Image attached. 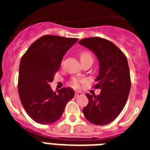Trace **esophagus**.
I'll return each instance as SVG.
<instances>
[{"label": "esophagus", "instance_id": "1", "mask_svg": "<svg viewBox=\"0 0 150 150\" xmlns=\"http://www.w3.org/2000/svg\"><path fill=\"white\" fill-rule=\"evenodd\" d=\"M83 95V93H81V92H75V97H80V96H82Z\"/></svg>", "mask_w": 150, "mask_h": 150}]
</instances>
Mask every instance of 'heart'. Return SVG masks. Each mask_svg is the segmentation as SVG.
<instances>
[{"label": "heart", "instance_id": "heart-1", "mask_svg": "<svg viewBox=\"0 0 150 150\" xmlns=\"http://www.w3.org/2000/svg\"><path fill=\"white\" fill-rule=\"evenodd\" d=\"M87 57H92L91 54L89 53H88V52H83L81 53V55H80V59L83 60V59H85ZM83 82H84L83 79H79L74 78L72 79L71 84L72 87H74L75 88H79V86H80V83Z\"/></svg>", "mask_w": 150, "mask_h": 150}]
</instances>
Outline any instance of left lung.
<instances>
[{
  "label": "left lung",
  "instance_id": "1",
  "mask_svg": "<svg viewBox=\"0 0 150 150\" xmlns=\"http://www.w3.org/2000/svg\"><path fill=\"white\" fill-rule=\"evenodd\" d=\"M79 44L91 50L99 62L94 88L100 93L97 96L86 94L88 104L83 113L93 124L106 125L119 116L127 100L131 89L128 62L122 51L105 39H83Z\"/></svg>",
  "mask_w": 150,
  "mask_h": 150
}]
</instances>
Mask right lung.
I'll return each mask as SVG.
<instances>
[{
	"mask_svg": "<svg viewBox=\"0 0 150 150\" xmlns=\"http://www.w3.org/2000/svg\"><path fill=\"white\" fill-rule=\"evenodd\" d=\"M77 38L43 35L28 48L19 65L18 88L24 110L35 122L51 124L60 119L75 96L71 88L53 92L50 83Z\"/></svg>",
	"mask_w": 150,
	"mask_h": 150,
	"instance_id": "add662e5",
	"label": "right lung"
}]
</instances>
